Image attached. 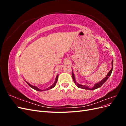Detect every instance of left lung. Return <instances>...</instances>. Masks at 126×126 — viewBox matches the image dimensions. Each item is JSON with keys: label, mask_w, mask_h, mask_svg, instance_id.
<instances>
[{"label": "left lung", "mask_w": 126, "mask_h": 126, "mask_svg": "<svg viewBox=\"0 0 126 126\" xmlns=\"http://www.w3.org/2000/svg\"><path fill=\"white\" fill-rule=\"evenodd\" d=\"M112 68H113V60H112V68L109 71V72H108V74H107V75L106 76V77H105V78L103 79L101 81H100L99 82L97 83H95L94 85V86L93 87H88V86H84V85H80L79 83H77L76 82L75 80V76L74 74L73 73V71H72V79H73V80L74 81V82L76 83V86H77L78 88H81V89H87V90H94V89H96L100 87L108 79V78L110 77V75H111V73H112Z\"/></svg>", "instance_id": "1"}]
</instances>
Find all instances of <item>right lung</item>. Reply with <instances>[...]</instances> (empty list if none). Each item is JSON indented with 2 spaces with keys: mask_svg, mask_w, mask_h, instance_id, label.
<instances>
[{
  "mask_svg": "<svg viewBox=\"0 0 126 126\" xmlns=\"http://www.w3.org/2000/svg\"><path fill=\"white\" fill-rule=\"evenodd\" d=\"M58 75H57V77H56V80H55V82H54V84H53L52 86H51L50 87H48V88H47L46 89H45V90H49V89H51V88H54L55 86H56V83H57V80H58ZM27 83V84L31 87V88H33V89H35V90H37V91H44V90H41V89H39L38 88H37L36 86H32V85H30L29 83H28V82H27V81H26Z\"/></svg>",
  "mask_w": 126,
  "mask_h": 126,
  "instance_id": "add662e5",
  "label": "right lung"
}]
</instances>
